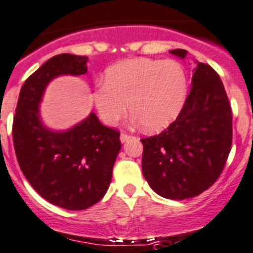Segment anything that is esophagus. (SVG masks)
I'll use <instances>...</instances> for the list:
<instances>
[{
  "label": "esophagus",
  "instance_id": "1",
  "mask_svg": "<svg viewBox=\"0 0 253 253\" xmlns=\"http://www.w3.org/2000/svg\"><path fill=\"white\" fill-rule=\"evenodd\" d=\"M128 138H131V134L128 133H125V132H122L121 136H120V140H121V142H126Z\"/></svg>",
  "mask_w": 253,
  "mask_h": 253
}]
</instances>
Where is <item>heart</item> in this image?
<instances>
[{
    "mask_svg": "<svg viewBox=\"0 0 253 253\" xmlns=\"http://www.w3.org/2000/svg\"><path fill=\"white\" fill-rule=\"evenodd\" d=\"M187 93L185 68L174 60L133 58L106 70L102 86L92 92L100 119L108 126L129 112L148 131L169 126L182 108Z\"/></svg>",
    "mask_w": 253,
    "mask_h": 253,
    "instance_id": "b5f03b06",
    "label": "heart"
}]
</instances>
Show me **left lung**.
<instances>
[{
	"label": "left lung",
	"mask_w": 253,
	"mask_h": 253,
	"mask_svg": "<svg viewBox=\"0 0 253 253\" xmlns=\"http://www.w3.org/2000/svg\"><path fill=\"white\" fill-rule=\"evenodd\" d=\"M186 57V49H172ZM142 172L156 193L186 200L211 187L232 146V112L218 73L197 63L192 88L177 119L160 134L142 138Z\"/></svg>",
	"instance_id": "left-lung-1"
}]
</instances>
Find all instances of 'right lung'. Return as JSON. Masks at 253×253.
<instances>
[{"label":"right lung","instance_id":"1","mask_svg":"<svg viewBox=\"0 0 253 253\" xmlns=\"http://www.w3.org/2000/svg\"><path fill=\"white\" fill-rule=\"evenodd\" d=\"M86 56H53L25 81L12 125L21 171L40 196L66 210H86L107 192L120 132L103 126L94 113L65 132H53L40 121L39 103L47 84L61 75L87 72Z\"/></svg>","mask_w":253,"mask_h":253}]
</instances>
